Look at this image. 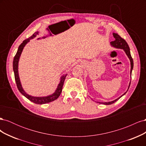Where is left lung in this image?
<instances>
[{"mask_svg":"<svg viewBox=\"0 0 146 146\" xmlns=\"http://www.w3.org/2000/svg\"><path fill=\"white\" fill-rule=\"evenodd\" d=\"M113 35L114 38H115V40L113 41H111V42H110V44H111V45L112 46H113L114 47L118 48H121V49H123V50L125 51V54H127L128 57H129V58L130 59V64H131L130 74H131V72H132V70H133V58H132V57H131V54H130V51L129 46V45H128V44L127 43V42L125 41V39H123L122 38H121L117 33H113ZM130 83L129 84V88L130 85ZM129 88H128V90H129ZM127 92H125L124 94H123L122 96H121L120 98H117L116 100H113L111 102H99V103L104 104V105H111V104L115 102H116L118 99H120L122 96H123V95H124Z\"/></svg>","mask_w":146,"mask_h":146,"instance_id":"1","label":"left lung"}]
</instances>
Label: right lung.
<instances>
[{"mask_svg": "<svg viewBox=\"0 0 146 146\" xmlns=\"http://www.w3.org/2000/svg\"><path fill=\"white\" fill-rule=\"evenodd\" d=\"M38 34V32L34 33L30 38L25 39V40L23 42V43H21V44L18 47V49H17L16 54L15 55V56L14 57V60H13V70H14V73H15V78L16 83V85L17 87V89L19 90L23 96H24L26 98H27L29 100L32 101V102H33L35 104H41H41H44L46 103H49V102H52V101L57 99V98H58L60 94L61 93V91H62V88L63 86L64 82L66 76H67V74L64 75V76L61 77L60 82L59 83L58 87H57L56 90L55 91L54 93L52 94V95L48 96L46 97H33V96L27 94L24 91L23 87H22L21 82L19 80V74H18L19 60L21 53H22V52H23V48H24V46H25L26 44H27L28 42H29L30 39H32L34 38L35 37H36Z\"/></svg>", "mask_w": 146, "mask_h": 146, "instance_id": "right-lung-1", "label": "right lung"}]
</instances>
